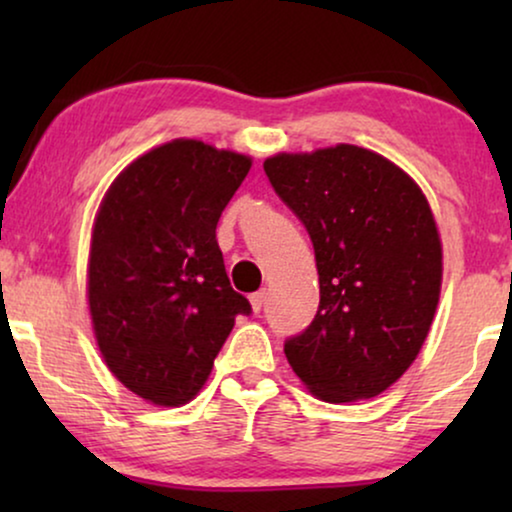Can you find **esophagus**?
<instances>
[{"label": "esophagus", "instance_id": "1", "mask_svg": "<svg viewBox=\"0 0 512 512\" xmlns=\"http://www.w3.org/2000/svg\"><path fill=\"white\" fill-rule=\"evenodd\" d=\"M268 296L270 293L268 291H258V293H254V296H251V307H254V312H261L265 305H268Z\"/></svg>", "mask_w": 512, "mask_h": 512}]
</instances>
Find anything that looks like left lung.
I'll list each match as a JSON object with an SVG mask.
<instances>
[{"label":"left lung","mask_w":512,"mask_h":512,"mask_svg":"<svg viewBox=\"0 0 512 512\" xmlns=\"http://www.w3.org/2000/svg\"><path fill=\"white\" fill-rule=\"evenodd\" d=\"M263 170L317 258L319 310L284 342L293 373L326 403L382 394L417 359L443 282V247L422 188L352 144L277 153Z\"/></svg>","instance_id":"obj_1"}]
</instances>
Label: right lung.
Masks as SVG:
<instances>
[{"label": "right lung", "mask_w": 512, "mask_h": 512, "mask_svg": "<svg viewBox=\"0 0 512 512\" xmlns=\"http://www.w3.org/2000/svg\"><path fill=\"white\" fill-rule=\"evenodd\" d=\"M251 158L174 139L130 163L95 216L88 305L102 359L144 401L179 408L212 373L237 314L216 223Z\"/></svg>", "instance_id": "add662e5"}]
</instances>
